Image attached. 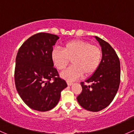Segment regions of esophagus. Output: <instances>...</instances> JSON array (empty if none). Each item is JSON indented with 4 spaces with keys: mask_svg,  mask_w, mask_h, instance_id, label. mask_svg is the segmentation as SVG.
Returning <instances> with one entry per match:
<instances>
[{
    "mask_svg": "<svg viewBox=\"0 0 134 134\" xmlns=\"http://www.w3.org/2000/svg\"><path fill=\"white\" fill-rule=\"evenodd\" d=\"M67 83L69 86H71L73 84V83H72V82H67Z\"/></svg>",
    "mask_w": 134,
    "mask_h": 134,
    "instance_id": "esophagus-1",
    "label": "esophagus"
}]
</instances>
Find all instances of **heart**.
I'll use <instances>...</instances> for the list:
<instances>
[{"label":"heart","mask_w":134,"mask_h":134,"mask_svg":"<svg viewBox=\"0 0 134 134\" xmlns=\"http://www.w3.org/2000/svg\"><path fill=\"white\" fill-rule=\"evenodd\" d=\"M51 59L55 67L62 71L72 62V65L61 73V77L68 81H75L84 74L94 73L100 64L102 51L98 47L83 40H73L65 44L63 50L54 48Z\"/></svg>","instance_id":"obj_1"}]
</instances>
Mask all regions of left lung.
<instances>
[{
  "mask_svg": "<svg viewBox=\"0 0 134 134\" xmlns=\"http://www.w3.org/2000/svg\"><path fill=\"white\" fill-rule=\"evenodd\" d=\"M102 50V59L97 71L85 82H81L82 91L77 97L79 104L90 111H99L110 104L118 91L121 77L120 61L111 46L94 36Z\"/></svg>",
  "mask_w": 134,
  "mask_h": 134,
  "instance_id": "obj_1",
  "label": "left lung"
}]
</instances>
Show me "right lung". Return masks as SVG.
<instances>
[{
  "mask_svg": "<svg viewBox=\"0 0 134 134\" xmlns=\"http://www.w3.org/2000/svg\"><path fill=\"white\" fill-rule=\"evenodd\" d=\"M59 39L56 35L38 33L29 37L17 52L16 89L24 102L34 110L47 111L54 108L60 99L61 91L67 87L51 59L52 47Z\"/></svg>",
  "mask_w": 134,
  "mask_h": 134,
  "instance_id": "1",
  "label": "right lung"
}]
</instances>
